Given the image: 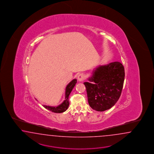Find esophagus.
<instances>
[{
    "label": "esophagus",
    "instance_id": "34e87169",
    "mask_svg": "<svg viewBox=\"0 0 154 154\" xmlns=\"http://www.w3.org/2000/svg\"><path fill=\"white\" fill-rule=\"evenodd\" d=\"M77 79H78V80L80 81V82H82V81H84L85 79H86V76H85V75L83 74V73H81V74H79V75H78V77H77Z\"/></svg>",
    "mask_w": 154,
    "mask_h": 154
}]
</instances>
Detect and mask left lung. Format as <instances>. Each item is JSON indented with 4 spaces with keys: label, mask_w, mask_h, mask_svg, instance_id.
<instances>
[{
    "label": "left lung",
    "mask_w": 154,
    "mask_h": 154,
    "mask_svg": "<svg viewBox=\"0 0 154 154\" xmlns=\"http://www.w3.org/2000/svg\"><path fill=\"white\" fill-rule=\"evenodd\" d=\"M124 66L118 62L99 66L84 82L88 102L92 109L103 112L111 108L119 100L125 80Z\"/></svg>",
    "instance_id": "1"
}]
</instances>
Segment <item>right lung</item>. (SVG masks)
Masks as SVG:
<instances>
[{
  "label": "right lung",
  "mask_w": 154,
  "mask_h": 154,
  "mask_svg": "<svg viewBox=\"0 0 154 154\" xmlns=\"http://www.w3.org/2000/svg\"><path fill=\"white\" fill-rule=\"evenodd\" d=\"M77 83V79H73L68 84L66 88V92H65V100L62 103L60 104L57 106H50L47 105H43L45 108L48 109L52 112H56V113H61L66 111V109L68 108L69 102V96L71 94L72 90L75 87V84Z\"/></svg>",
  "instance_id": "right-lung-1"
}]
</instances>
